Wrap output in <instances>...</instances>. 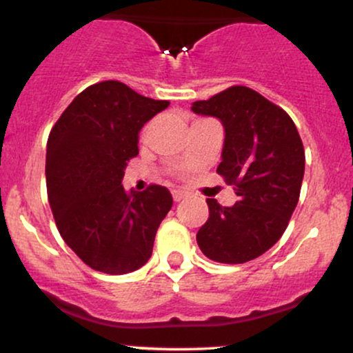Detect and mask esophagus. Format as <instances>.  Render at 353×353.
Masks as SVG:
<instances>
[{
	"mask_svg": "<svg viewBox=\"0 0 353 353\" xmlns=\"http://www.w3.org/2000/svg\"><path fill=\"white\" fill-rule=\"evenodd\" d=\"M185 196H188V194H185L184 190H179V189H174V190H172V199L176 201V202L182 201Z\"/></svg>",
	"mask_w": 353,
	"mask_h": 353,
	"instance_id": "1",
	"label": "esophagus"
}]
</instances>
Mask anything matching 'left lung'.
<instances>
[{
  "label": "left lung",
  "mask_w": 353,
  "mask_h": 353,
  "mask_svg": "<svg viewBox=\"0 0 353 353\" xmlns=\"http://www.w3.org/2000/svg\"><path fill=\"white\" fill-rule=\"evenodd\" d=\"M221 119L225 131L217 168L239 201L208 199L209 219L197 232L202 254L221 264H244L282 237L301 196L305 152L290 116L247 86H230L192 104Z\"/></svg>",
  "instance_id": "obj_1"
}]
</instances>
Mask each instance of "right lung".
Listing matches in <instances>:
<instances>
[{
  "label": "right lung",
  "mask_w": 353,
  "mask_h": 353,
  "mask_svg": "<svg viewBox=\"0 0 353 353\" xmlns=\"http://www.w3.org/2000/svg\"><path fill=\"white\" fill-rule=\"evenodd\" d=\"M168 106L119 81H103L79 92L52 125L48 201L61 237L91 269L128 274L151 257L171 192L157 184L128 192L121 182L139 152L141 128Z\"/></svg>",
  "instance_id": "obj_1"
}]
</instances>
